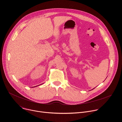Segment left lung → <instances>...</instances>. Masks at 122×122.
I'll list each match as a JSON object with an SVG mask.
<instances>
[{"mask_svg":"<svg viewBox=\"0 0 122 122\" xmlns=\"http://www.w3.org/2000/svg\"><path fill=\"white\" fill-rule=\"evenodd\" d=\"M93 89H92V90H93Z\"/></svg>","mask_w":122,"mask_h":122,"instance_id":"obj_1","label":"left lung"}]
</instances>
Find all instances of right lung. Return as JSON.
<instances>
[{
  "mask_svg": "<svg viewBox=\"0 0 122 122\" xmlns=\"http://www.w3.org/2000/svg\"><path fill=\"white\" fill-rule=\"evenodd\" d=\"M43 83H42V84H40V85H41V84H42ZM39 85H37V86H39ZM36 86H34V87H36Z\"/></svg>",
  "mask_w": 122,
  "mask_h": 122,
  "instance_id": "add662e5",
  "label": "right lung"
}]
</instances>
